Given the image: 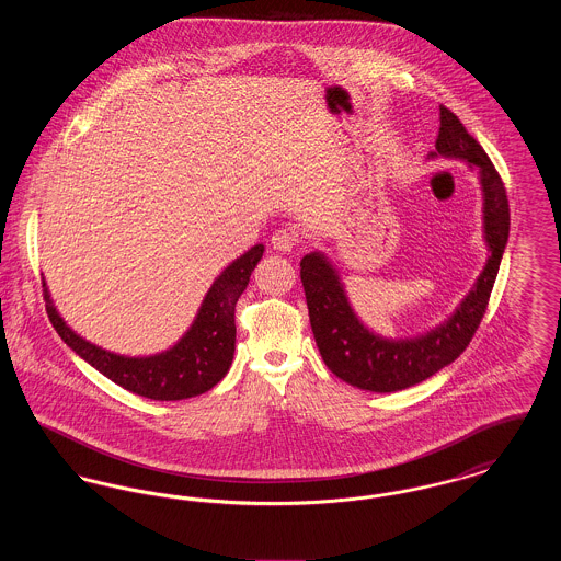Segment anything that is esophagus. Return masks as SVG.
<instances>
[{
	"instance_id": "34e87169",
	"label": "esophagus",
	"mask_w": 561,
	"mask_h": 561,
	"mask_svg": "<svg viewBox=\"0 0 561 561\" xmlns=\"http://www.w3.org/2000/svg\"><path fill=\"white\" fill-rule=\"evenodd\" d=\"M271 243L275 250L279 252H290L296 245H298V233L294 229H277L273 236H271Z\"/></svg>"
}]
</instances>
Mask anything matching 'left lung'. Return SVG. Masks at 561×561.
<instances>
[{
  "mask_svg": "<svg viewBox=\"0 0 561 561\" xmlns=\"http://www.w3.org/2000/svg\"><path fill=\"white\" fill-rule=\"evenodd\" d=\"M439 122L437 153L467 160L480 170L485 197V241L492 252L476 288L460 302L453 318L421 339L385 341L355 318L334 268L321 254L313 252L300 261V282L323 364L357 389L374 393L400 391L453 364L476 336L499 275L508 240L507 188L480 142L467 133L450 108L439 105Z\"/></svg>",
  "mask_w": 561,
  "mask_h": 561,
  "instance_id": "8db88e82",
  "label": "left lung"
}]
</instances>
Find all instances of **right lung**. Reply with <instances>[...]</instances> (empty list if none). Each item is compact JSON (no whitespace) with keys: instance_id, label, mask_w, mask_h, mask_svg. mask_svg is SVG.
<instances>
[{"instance_id":"obj_1","label":"right lung","mask_w":561,"mask_h":561,"mask_svg":"<svg viewBox=\"0 0 561 561\" xmlns=\"http://www.w3.org/2000/svg\"><path fill=\"white\" fill-rule=\"evenodd\" d=\"M263 250V243H256L225 268L181 343L153 357H122L80 339L58 318L44 284L46 311L58 336L115 385L149 400H187L210 391L229 370L236 351V305Z\"/></svg>"}]
</instances>
